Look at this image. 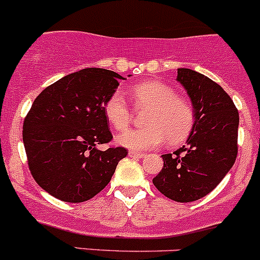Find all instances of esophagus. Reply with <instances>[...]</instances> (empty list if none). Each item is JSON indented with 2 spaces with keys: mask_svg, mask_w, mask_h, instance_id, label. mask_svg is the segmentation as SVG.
<instances>
[{
  "mask_svg": "<svg viewBox=\"0 0 260 260\" xmlns=\"http://www.w3.org/2000/svg\"><path fill=\"white\" fill-rule=\"evenodd\" d=\"M128 155L133 158H143L144 157V153H140V152H134V150H132V152H128Z\"/></svg>",
  "mask_w": 260,
  "mask_h": 260,
  "instance_id": "esophagus-1",
  "label": "esophagus"
}]
</instances>
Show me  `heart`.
<instances>
[{"label":"heart","instance_id":"1","mask_svg":"<svg viewBox=\"0 0 260 260\" xmlns=\"http://www.w3.org/2000/svg\"><path fill=\"white\" fill-rule=\"evenodd\" d=\"M138 107H149L145 127L130 128L117 137V143L134 150L150 149L167 140L181 143L189 137L194 125V110L190 102L179 97L172 86L158 80L143 81L130 89ZM108 122L116 130H123L132 120V110L120 91H116L103 105Z\"/></svg>","mask_w":260,"mask_h":260}]
</instances>
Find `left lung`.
I'll return each instance as SVG.
<instances>
[{
  "instance_id": "left-lung-1",
  "label": "left lung",
  "mask_w": 260,
  "mask_h": 260,
  "mask_svg": "<svg viewBox=\"0 0 260 260\" xmlns=\"http://www.w3.org/2000/svg\"><path fill=\"white\" fill-rule=\"evenodd\" d=\"M194 108L186 145L163 154V169L153 179L169 199L189 203L206 197L231 170L237 155L239 111L222 86L190 69H177Z\"/></svg>"
}]
</instances>
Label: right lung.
Segmentation results:
<instances>
[{
	"mask_svg": "<svg viewBox=\"0 0 260 260\" xmlns=\"http://www.w3.org/2000/svg\"><path fill=\"white\" fill-rule=\"evenodd\" d=\"M123 78L88 68L47 86L24 120L23 142L37 184L62 202L81 203L102 191L126 157L123 147L100 150L112 140L103 105Z\"/></svg>",
	"mask_w": 260,
	"mask_h": 260,
	"instance_id": "add662e5",
	"label": "right lung"
}]
</instances>
